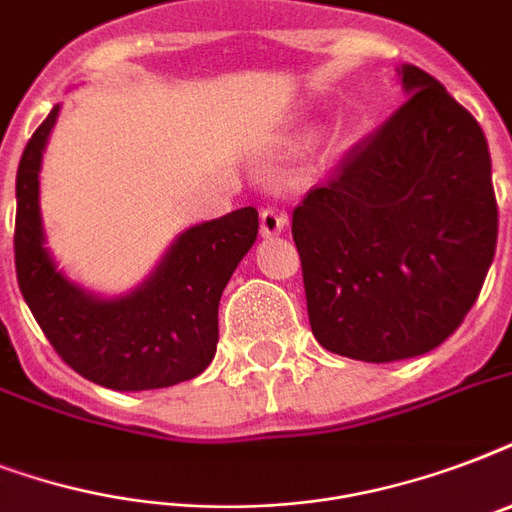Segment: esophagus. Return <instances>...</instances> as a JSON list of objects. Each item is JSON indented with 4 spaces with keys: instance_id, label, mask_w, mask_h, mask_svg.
Instances as JSON below:
<instances>
[{
    "instance_id": "esophagus-1",
    "label": "esophagus",
    "mask_w": 512,
    "mask_h": 512,
    "mask_svg": "<svg viewBox=\"0 0 512 512\" xmlns=\"http://www.w3.org/2000/svg\"><path fill=\"white\" fill-rule=\"evenodd\" d=\"M287 228V215L279 209H263L260 212V233L263 236H276Z\"/></svg>"
}]
</instances>
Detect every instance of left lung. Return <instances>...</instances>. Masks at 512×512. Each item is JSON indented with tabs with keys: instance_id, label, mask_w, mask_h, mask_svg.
<instances>
[{
	"instance_id": "left-lung-1",
	"label": "left lung",
	"mask_w": 512,
	"mask_h": 512,
	"mask_svg": "<svg viewBox=\"0 0 512 512\" xmlns=\"http://www.w3.org/2000/svg\"><path fill=\"white\" fill-rule=\"evenodd\" d=\"M398 76L409 100L292 215L313 335L369 364L438 348L497 247L481 124L422 68Z\"/></svg>"
}]
</instances>
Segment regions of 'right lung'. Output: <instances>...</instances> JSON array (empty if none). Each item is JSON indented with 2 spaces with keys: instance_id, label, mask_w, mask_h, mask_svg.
I'll return each instance as SVG.
<instances>
[{
  "instance_id": "obj_1",
  "label": "right lung",
  "mask_w": 512,
  "mask_h": 512,
  "mask_svg": "<svg viewBox=\"0 0 512 512\" xmlns=\"http://www.w3.org/2000/svg\"><path fill=\"white\" fill-rule=\"evenodd\" d=\"M58 108L39 124L15 177V271L44 337L84 380L111 390H154L193 380L217 350V305L257 239V209L199 223L172 241L143 284L98 297L74 284L44 247L39 170Z\"/></svg>"
}]
</instances>
